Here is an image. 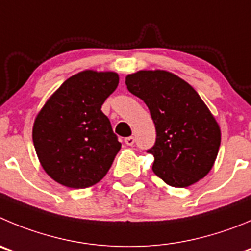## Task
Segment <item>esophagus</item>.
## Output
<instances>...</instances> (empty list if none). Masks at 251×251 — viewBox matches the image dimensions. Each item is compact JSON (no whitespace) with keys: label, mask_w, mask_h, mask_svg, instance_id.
I'll return each mask as SVG.
<instances>
[{"label":"esophagus","mask_w":251,"mask_h":251,"mask_svg":"<svg viewBox=\"0 0 251 251\" xmlns=\"http://www.w3.org/2000/svg\"><path fill=\"white\" fill-rule=\"evenodd\" d=\"M125 144L127 145V146H132V145L135 144V137H132V136L126 137V139H125Z\"/></svg>","instance_id":"esophagus-1"}]
</instances>
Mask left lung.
Returning a JSON list of instances; mask_svg holds the SVG:
<instances>
[{"label":"left lung","instance_id":"obj_1","mask_svg":"<svg viewBox=\"0 0 251 251\" xmlns=\"http://www.w3.org/2000/svg\"><path fill=\"white\" fill-rule=\"evenodd\" d=\"M125 83L154 123L156 142L147 150L154 157V175L178 188L205 177L221 146V128L198 93L165 70H141Z\"/></svg>","mask_w":251,"mask_h":251}]
</instances>
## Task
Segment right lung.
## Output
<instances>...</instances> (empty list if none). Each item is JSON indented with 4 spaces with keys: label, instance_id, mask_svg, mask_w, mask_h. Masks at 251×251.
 <instances>
[{
    "label": "right lung",
    "instance_id": "add662e5",
    "mask_svg": "<svg viewBox=\"0 0 251 251\" xmlns=\"http://www.w3.org/2000/svg\"><path fill=\"white\" fill-rule=\"evenodd\" d=\"M118 84L116 73L81 72L65 80L37 115L34 149L55 182L86 188L110 170L121 144L101 105Z\"/></svg>",
    "mask_w": 251,
    "mask_h": 251
}]
</instances>
